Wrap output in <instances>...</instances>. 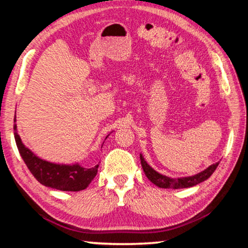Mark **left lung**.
Masks as SVG:
<instances>
[{
  "label": "left lung",
  "mask_w": 248,
  "mask_h": 248,
  "mask_svg": "<svg viewBox=\"0 0 248 248\" xmlns=\"http://www.w3.org/2000/svg\"><path fill=\"white\" fill-rule=\"evenodd\" d=\"M140 159H141L142 169L144 170V174L146 177L151 180V182H152L154 185H156V186L159 188H173V189L192 187L200 183H202L203 180L208 179L210 176L213 174V171L217 170V165H219V162H217L216 164L210 165L208 169H205L204 170L200 171L199 174L190 176V177L170 178V177H167V176L157 173V171H155L152 167L145 162L144 157L142 156L141 154H140Z\"/></svg>",
  "instance_id": "1"
}]
</instances>
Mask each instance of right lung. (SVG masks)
I'll use <instances>...</instances> for the list:
<instances>
[{
    "label": "right lung",
    "mask_w": 248,
    "mask_h": 248,
    "mask_svg": "<svg viewBox=\"0 0 248 248\" xmlns=\"http://www.w3.org/2000/svg\"><path fill=\"white\" fill-rule=\"evenodd\" d=\"M16 121V116L14 123ZM14 137L16 145L23 157L25 164L40 184L46 187L63 191H79L85 189L97 174L98 165L93 167H84L78 164L60 165L53 164L37 157L31 150L22 143L14 125Z\"/></svg>",
    "instance_id": "obj_1"
}]
</instances>
